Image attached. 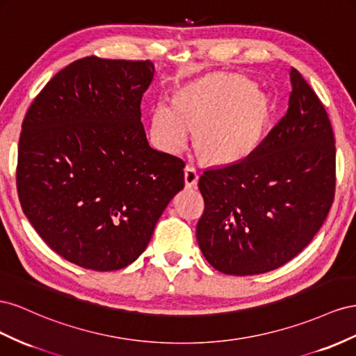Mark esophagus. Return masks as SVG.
<instances>
[{
	"mask_svg": "<svg viewBox=\"0 0 356 356\" xmlns=\"http://www.w3.org/2000/svg\"><path fill=\"white\" fill-rule=\"evenodd\" d=\"M185 185L186 188H197L198 185V172L194 165L185 167Z\"/></svg>",
	"mask_w": 356,
	"mask_h": 356,
	"instance_id": "esophagus-1",
	"label": "esophagus"
}]
</instances>
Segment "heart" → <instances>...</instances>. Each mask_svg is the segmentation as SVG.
<instances>
[{"instance_id":"heart-1","label":"heart","mask_w":356,"mask_h":356,"mask_svg":"<svg viewBox=\"0 0 356 356\" xmlns=\"http://www.w3.org/2000/svg\"><path fill=\"white\" fill-rule=\"evenodd\" d=\"M248 79L216 74L185 89L179 101L159 99L152 113V136L162 149L177 154L192 127L202 154L234 161L255 147L267 120V103Z\"/></svg>"}]
</instances>
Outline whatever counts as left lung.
Listing matches in <instances>:
<instances>
[{
	"label": "left lung",
	"mask_w": 356,
	"mask_h": 356,
	"mask_svg": "<svg viewBox=\"0 0 356 356\" xmlns=\"http://www.w3.org/2000/svg\"><path fill=\"white\" fill-rule=\"evenodd\" d=\"M286 113L238 162L209 168L197 225L213 268L252 276L282 267L316 236L336 195V145L327 110L291 67Z\"/></svg>",
	"instance_id": "1"
}]
</instances>
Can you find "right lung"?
Returning a JSON list of instances; mask_svg holds the SVG:
<instances>
[{"mask_svg":"<svg viewBox=\"0 0 356 356\" xmlns=\"http://www.w3.org/2000/svg\"><path fill=\"white\" fill-rule=\"evenodd\" d=\"M150 60L86 56L40 90L22 122L16 186L25 216L59 257L88 270L134 262L184 189L185 162L152 149L141 98Z\"/></svg>","mask_w":356,"mask_h":356,"instance_id":"add662e5","label":"right lung"}]
</instances>
